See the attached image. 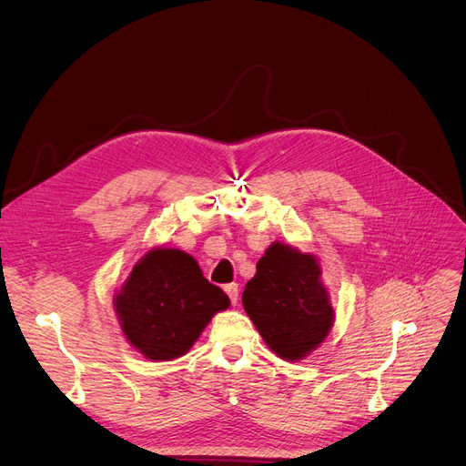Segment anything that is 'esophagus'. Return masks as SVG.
<instances>
[{"label":"esophagus","instance_id":"esophagus-1","mask_svg":"<svg viewBox=\"0 0 466 466\" xmlns=\"http://www.w3.org/2000/svg\"><path fill=\"white\" fill-rule=\"evenodd\" d=\"M224 289H226V293L229 295L231 303L237 305V303H238V284H228Z\"/></svg>","mask_w":466,"mask_h":466}]
</instances>
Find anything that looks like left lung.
I'll list each match as a JSON object with an SVG mask.
<instances>
[{"instance_id":"1","label":"left lung","mask_w":466,"mask_h":466,"mask_svg":"<svg viewBox=\"0 0 466 466\" xmlns=\"http://www.w3.org/2000/svg\"><path fill=\"white\" fill-rule=\"evenodd\" d=\"M242 307L265 344L289 363L310 355L335 323L319 259L280 240L258 261L254 279L244 288Z\"/></svg>"}]
</instances>
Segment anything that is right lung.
I'll list each match as a JSON object with an SVG mask.
<instances>
[{"label": "right lung", "mask_w": 466, "mask_h": 466, "mask_svg": "<svg viewBox=\"0 0 466 466\" xmlns=\"http://www.w3.org/2000/svg\"><path fill=\"white\" fill-rule=\"evenodd\" d=\"M115 314L126 340L150 361H173L196 344L229 297L178 248H152L115 293Z\"/></svg>", "instance_id": "add662e5"}]
</instances>
